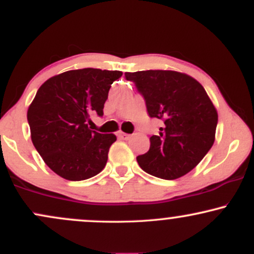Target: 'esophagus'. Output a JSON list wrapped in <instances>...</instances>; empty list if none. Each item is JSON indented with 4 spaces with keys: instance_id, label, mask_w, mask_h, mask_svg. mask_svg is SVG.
<instances>
[{
    "instance_id": "obj_1",
    "label": "esophagus",
    "mask_w": 254,
    "mask_h": 254,
    "mask_svg": "<svg viewBox=\"0 0 254 254\" xmlns=\"http://www.w3.org/2000/svg\"><path fill=\"white\" fill-rule=\"evenodd\" d=\"M118 137L119 138H122V139H127V138H130V135L129 133H125V132H118Z\"/></svg>"
}]
</instances>
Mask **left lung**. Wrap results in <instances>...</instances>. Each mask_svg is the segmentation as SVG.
Instances as JSON below:
<instances>
[{
	"label": "left lung",
	"mask_w": 254,
	"mask_h": 254,
	"mask_svg": "<svg viewBox=\"0 0 254 254\" xmlns=\"http://www.w3.org/2000/svg\"><path fill=\"white\" fill-rule=\"evenodd\" d=\"M145 101L150 118L164 122L150 148L136 157L139 167L166 180L193 170L215 141L217 112L203 86L193 77L172 70L125 72Z\"/></svg>",
	"instance_id": "obj_1"
}]
</instances>
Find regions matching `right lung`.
<instances>
[{
	"label": "right lung",
	"mask_w": 254,
	"mask_h": 254,
	"mask_svg": "<svg viewBox=\"0 0 254 254\" xmlns=\"http://www.w3.org/2000/svg\"><path fill=\"white\" fill-rule=\"evenodd\" d=\"M123 72L84 68L45 81L27 111L33 145L44 162L66 180L97 176L107 162L113 133L90 130V116L104 115L111 84Z\"/></svg>",
	"instance_id": "add662e5"
}]
</instances>
